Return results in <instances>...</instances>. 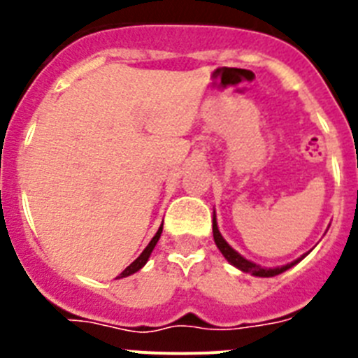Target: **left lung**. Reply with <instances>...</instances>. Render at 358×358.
<instances>
[{"instance_id":"obj_1","label":"left lung","mask_w":358,"mask_h":358,"mask_svg":"<svg viewBox=\"0 0 358 358\" xmlns=\"http://www.w3.org/2000/svg\"><path fill=\"white\" fill-rule=\"evenodd\" d=\"M213 238H215V243H217V248L220 249V252L224 255V258H226L231 265H235V267L240 268L242 273H249V274H252V276H260V278L278 276V274L285 273L287 268L294 267L297 262H301L303 258L306 256V255H303L301 258H297V260L290 262V264L283 265V267H274V268H265V267H262V265L252 264V262L245 260L242 255H238V252H236L235 249L231 248L229 243L222 238V235H220V231H218V226H217V218L215 217H213Z\"/></svg>"}]
</instances>
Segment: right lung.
Segmentation results:
<instances>
[{
	"label": "right lung",
	"instance_id": "1",
	"mask_svg": "<svg viewBox=\"0 0 358 358\" xmlns=\"http://www.w3.org/2000/svg\"><path fill=\"white\" fill-rule=\"evenodd\" d=\"M161 233H163V224H161V227H159V229H157V233H156V235H154V238H152L150 242H148V245H147V248L143 249V252H141V255L138 256V258H136V260L132 262V264L129 265V267L125 268V271H123V273L120 274L118 278H127V276H131V274L138 273V271H140V268L143 267L145 264H147L148 256L152 255V251H154V248H156V243H157V240H159Z\"/></svg>",
	"mask_w": 358,
	"mask_h": 358
}]
</instances>
